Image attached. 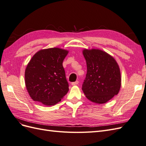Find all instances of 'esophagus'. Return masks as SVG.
I'll list each match as a JSON object with an SVG mask.
<instances>
[{"label":"esophagus","instance_id":"obj_1","mask_svg":"<svg viewBox=\"0 0 146 146\" xmlns=\"http://www.w3.org/2000/svg\"><path fill=\"white\" fill-rule=\"evenodd\" d=\"M78 81H76V82H72V83H71V85H72V86H75V85H78Z\"/></svg>","mask_w":146,"mask_h":146}]
</instances>
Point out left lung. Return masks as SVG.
<instances>
[{
	"label": "left lung",
	"instance_id": "1",
	"mask_svg": "<svg viewBox=\"0 0 146 146\" xmlns=\"http://www.w3.org/2000/svg\"><path fill=\"white\" fill-rule=\"evenodd\" d=\"M82 52L87 66L82 85L84 94L92 102H107L119 93L121 86L119 65L111 55L98 48H85Z\"/></svg>",
	"mask_w": 146,
	"mask_h": 146
}]
</instances>
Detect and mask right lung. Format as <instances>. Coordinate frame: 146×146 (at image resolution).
<instances>
[{"label":"right lung","instance_id":"1","mask_svg":"<svg viewBox=\"0 0 146 146\" xmlns=\"http://www.w3.org/2000/svg\"><path fill=\"white\" fill-rule=\"evenodd\" d=\"M68 52L54 47L39 50L32 56L25 70V83L34 101L52 106L67 94L69 85L63 61Z\"/></svg>","mask_w":146,"mask_h":146}]
</instances>
